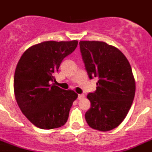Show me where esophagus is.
<instances>
[{"mask_svg": "<svg viewBox=\"0 0 152 152\" xmlns=\"http://www.w3.org/2000/svg\"><path fill=\"white\" fill-rule=\"evenodd\" d=\"M84 95L83 94H79L78 95V97H77V99L78 100H82V99H84Z\"/></svg>", "mask_w": 152, "mask_h": 152, "instance_id": "esophagus-1", "label": "esophagus"}]
</instances>
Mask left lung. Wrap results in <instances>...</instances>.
Here are the masks:
<instances>
[{"label":"left lung","instance_id":"left-lung-1","mask_svg":"<svg viewBox=\"0 0 152 152\" xmlns=\"http://www.w3.org/2000/svg\"><path fill=\"white\" fill-rule=\"evenodd\" d=\"M89 78H99L96 91L87 95L91 107L85 114L90 128L108 131L125 119L132 105L136 83L131 65L121 50L102 41H80Z\"/></svg>","mask_w":152,"mask_h":152}]
</instances>
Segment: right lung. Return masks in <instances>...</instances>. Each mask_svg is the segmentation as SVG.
<instances>
[{"instance_id": "add662e5", "label": "right lung", "mask_w": 152, "mask_h": 152, "mask_svg": "<svg viewBox=\"0 0 152 152\" xmlns=\"http://www.w3.org/2000/svg\"><path fill=\"white\" fill-rule=\"evenodd\" d=\"M78 42L46 41L27 48L20 58L14 75V93L22 113L41 129L63 126L77 94L61 89L55 80L63 59L77 48Z\"/></svg>"}]
</instances>
